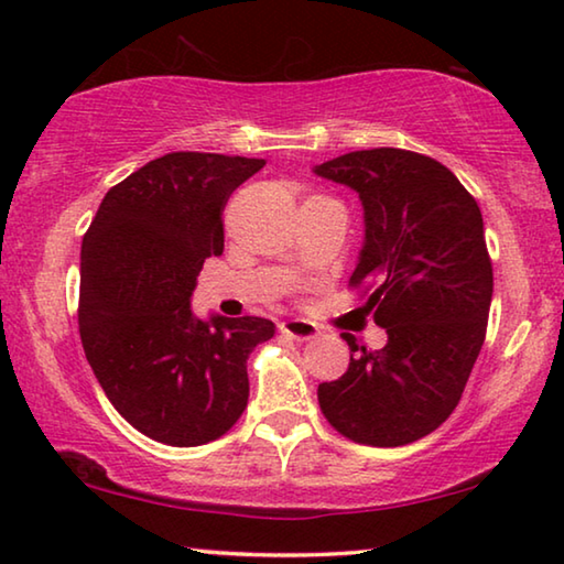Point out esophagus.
<instances>
[{"label":"esophagus","instance_id":"obj_1","mask_svg":"<svg viewBox=\"0 0 564 564\" xmlns=\"http://www.w3.org/2000/svg\"><path fill=\"white\" fill-rule=\"evenodd\" d=\"M281 333L285 336H291L293 340H311L318 336V326L311 321H301V318H291V321H283L281 323Z\"/></svg>","mask_w":564,"mask_h":564}]
</instances>
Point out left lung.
<instances>
[{
	"label": "left lung",
	"instance_id": "obj_1",
	"mask_svg": "<svg viewBox=\"0 0 564 564\" xmlns=\"http://www.w3.org/2000/svg\"><path fill=\"white\" fill-rule=\"evenodd\" d=\"M313 171L360 198L366 236L350 283H378L366 305L388 333L380 350L343 333L350 362L318 386L321 410L362 445L420 441L455 410L485 340L492 263L482 214L451 169L415 151H350Z\"/></svg>",
	"mask_w": 564,
	"mask_h": 564
}]
</instances>
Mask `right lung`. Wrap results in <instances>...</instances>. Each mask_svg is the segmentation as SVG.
<instances>
[{"mask_svg": "<svg viewBox=\"0 0 564 564\" xmlns=\"http://www.w3.org/2000/svg\"><path fill=\"white\" fill-rule=\"evenodd\" d=\"M263 159L174 151L104 196L82 241L79 333L119 415L151 441L206 445L241 417L246 360L273 338L265 318L194 316L208 256L224 253L228 196Z\"/></svg>", "mask_w": 564, "mask_h": 564, "instance_id": "1", "label": "right lung"}]
</instances>
